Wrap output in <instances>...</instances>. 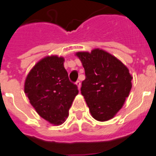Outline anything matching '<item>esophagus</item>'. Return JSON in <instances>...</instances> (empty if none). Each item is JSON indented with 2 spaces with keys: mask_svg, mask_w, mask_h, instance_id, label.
<instances>
[{
  "mask_svg": "<svg viewBox=\"0 0 156 156\" xmlns=\"http://www.w3.org/2000/svg\"><path fill=\"white\" fill-rule=\"evenodd\" d=\"M75 84L77 85V86H78V90H80V88H81V82H80V81H77Z\"/></svg>",
  "mask_w": 156,
  "mask_h": 156,
  "instance_id": "34e87169",
  "label": "esophagus"
}]
</instances>
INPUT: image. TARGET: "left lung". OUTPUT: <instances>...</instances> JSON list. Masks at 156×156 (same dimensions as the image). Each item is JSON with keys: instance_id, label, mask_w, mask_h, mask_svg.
<instances>
[{"instance_id": "left-lung-1", "label": "left lung", "mask_w": 156, "mask_h": 156, "mask_svg": "<svg viewBox=\"0 0 156 156\" xmlns=\"http://www.w3.org/2000/svg\"><path fill=\"white\" fill-rule=\"evenodd\" d=\"M85 69L81 93L94 119L105 121L120 110L132 89L129 69L116 57L100 49L76 54Z\"/></svg>"}]
</instances>
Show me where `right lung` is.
<instances>
[{
	"label": "right lung",
	"instance_id": "right-lung-1",
	"mask_svg": "<svg viewBox=\"0 0 156 156\" xmlns=\"http://www.w3.org/2000/svg\"><path fill=\"white\" fill-rule=\"evenodd\" d=\"M64 58L50 56L40 60L26 78L24 92L41 117L61 125L67 117L78 86L69 79Z\"/></svg>",
	"mask_w": 156,
	"mask_h": 156
}]
</instances>
